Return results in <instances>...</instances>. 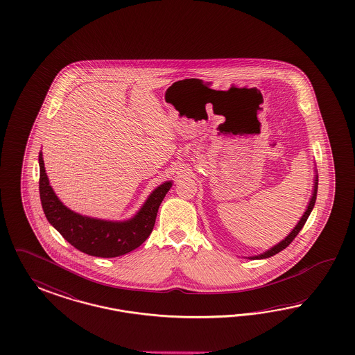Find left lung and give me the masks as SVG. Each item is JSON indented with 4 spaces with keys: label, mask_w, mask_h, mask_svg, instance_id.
<instances>
[{
    "label": "left lung",
    "mask_w": 355,
    "mask_h": 355,
    "mask_svg": "<svg viewBox=\"0 0 355 355\" xmlns=\"http://www.w3.org/2000/svg\"><path fill=\"white\" fill-rule=\"evenodd\" d=\"M316 193H318V175H316V178H315V186H313V193H312L311 200H310V203H309V207H307V209H306V212H304V215L302 216L301 220H300V223L297 224V226L293 229V232H291L289 236H286L284 241H281L279 245H276L275 248H270L268 250L267 252H264V254H261V255H258V257H252L251 259H266L270 258V257H273V255H276V254H279V251H282L284 248H288L289 245H291V242L294 241V238L298 236V233L301 232L302 227L304 226L306 224V221H307V218H309V216L311 214L312 208H313V205H315V202H316Z\"/></svg>",
    "instance_id": "1"
}]
</instances>
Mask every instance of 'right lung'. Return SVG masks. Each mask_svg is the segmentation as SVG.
I'll list each match as a JSON object with an SVG mask.
<instances>
[{"instance_id": "add662e5", "label": "right lung", "mask_w": 355, "mask_h": 355, "mask_svg": "<svg viewBox=\"0 0 355 355\" xmlns=\"http://www.w3.org/2000/svg\"><path fill=\"white\" fill-rule=\"evenodd\" d=\"M39 165V191L45 217L71 246L97 258H116L139 248L152 233L159 207L172 187V182L160 184L150 193L138 215L129 221H104L78 215L64 207L49 186L42 152Z\"/></svg>"}]
</instances>
